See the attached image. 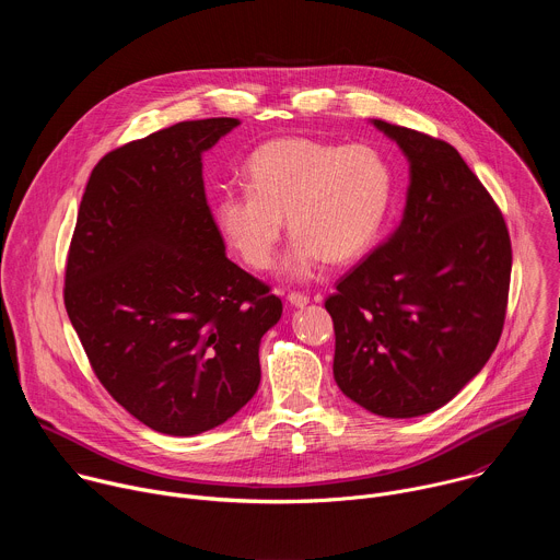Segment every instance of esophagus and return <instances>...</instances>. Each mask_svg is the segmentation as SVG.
<instances>
[{
    "label": "esophagus",
    "mask_w": 560,
    "mask_h": 560,
    "mask_svg": "<svg viewBox=\"0 0 560 560\" xmlns=\"http://www.w3.org/2000/svg\"><path fill=\"white\" fill-rule=\"evenodd\" d=\"M294 307H303V305H307L310 303V296L305 294V292H296V290H292V292H288V296H285Z\"/></svg>",
    "instance_id": "esophagus-1"
}]
</instances>
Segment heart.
<instances>
[{
	"label": "heart",
	"mask_w": 560,
	"mask_h": 560,
	"mask_svg": "<svg viewBox=\"0 0 560 560\" xmlns=\"http://www.w3.org/2000/svg\"><path fill=\"white\" fill-rule=\"evenodd\" d=\"M244 177L248 190H225L214 203L221 234L250 268L268 270L285 214L294 234L285 270L296 279L312 277L326 257H363L394 201L392 164L370 143L275 139L248 156Z\"/></svg>",
	"instance_id": "heart-1"
}]
</instances>
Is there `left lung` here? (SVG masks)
<instances>
[{
	"mask_svg": "<svg viewBox=\"0 0 560 560\" xmlns=\"http://www.w3.org/2000/svg\"><path fill=\"white\" fill-rule=\"evenodd\" d=\"M410 162L401 223L326 299L335 381L387 419L439 410L503 332L512 244L492 195L454 145L374 119Z\"/></svg>",
	"mask_w": 560,
	"mask_h": 560,
	"instance_id": "1",
	"label": "left lung"
}]
</instances>
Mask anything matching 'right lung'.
Masks as SVG:
<instances>
[{"instance_id": "add662e5", "label": "right lung", "mask_w": 560, "mask_h": 560, "mask_svg": "<svg viewBox=\"0 0 560 560\" xmlns=\"http://www.w3.org/2000/svg\"><path fill=\"white\" fill-rule=\"evenodd\" d=\"M238 126L179 121L100 159L70 238L63 305L115 401L154 432L225 423L261 381L283 303L225 257L201 152Z\"/></svg>"}]
</instances>
